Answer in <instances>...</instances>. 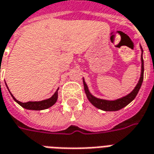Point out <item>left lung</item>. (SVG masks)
Returning a JSON list of instances; mask_svg holds the SVG:
<instances>
[{"instance_id":"left-lung-1","label":"left lung","mask_w":154,"mask_h":154,"mask_svg":"<svg viewBox=\"0 0 154 154\" xmlns=\"http://www.w3.org/2000/svg\"><path fill=\"white\" fill-rule=\"evenodd\" d=\"M141 50V72H140V77L138 81V83L135 88L130 92L129 94L124 95L122 97L118 98L117 100H103L94 96L89 91L88 86L86 83V81L83 77V85H84V90L86 92V97L88 100L91 103L92 105H94L95 108L99 109H101L103 111H118L120 109H123L124 107L128 105L132 100H134L135 96L137 95L138 92L140 91L141 87L143 80H144V60H143V49L140 45Z\"/></svg>"}]
</instances>
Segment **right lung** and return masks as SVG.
<instances>
[{
    "mask_svg": "<svg viewBox=\"0 0 154 154\" xmlns=\"http://www.w3.org/2000/svg\"><path fill=\"white\" fill-rule=\"evenodd\" d=\"M6 86H7V85H6ZM8 90H9V88H8ZM58 90H59V88L57 89V91L54 92V94L51 98H49V99L41 100V101H29V102H26V103H23V102H20L18 100H16L15 98L14 97L13 94H11L10 90H9V91H10V94L13 97L14 101L19 103L20 106H22L23 109H28V110H37V111H40V110H44V109H49V108H51V106H53L54 103H56L57 100H58Z\"/></svg>",
    "mask_w": 154,
    "mask_h": 154,
    "instance_id": "1",
    "label": "right lung"
}]
</instances>
